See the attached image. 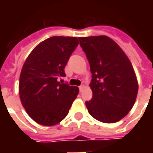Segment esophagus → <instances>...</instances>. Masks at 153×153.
<instances>
[{
    "label": "esophagus",
    "mask_w": 153,
    "mask_h": 153,
    "mask_svg": "<svg viewBox=\"0 0 153 153\" xmlns=\"http://www.w3.org/2000/svg\"><path fill=\"white\" fill-rule=\"evenodd\" d=\"M83 87H84L83 85H81V86H79V91H80V92H81V91H82V90H83Z\"/></svg>",
    "instance_id": "esophagus-1"
}]
</instances>
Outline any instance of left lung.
Here are the masks:
<instances>
[{
    "label": "left lung",
    "mask_w": 153,
    "mask_h": 153,
    "mask_svg": "<svg viewBox=\"0 0 153 153\" xmlns=\"http://www.w3.org/2000/svg\"><path fill=\"white\" fill-rule=\"evenodd\" d=\"M79 39L92 73L93 97L86 102L89 114L104 123L120 121L133 108L137 95V80L130 61L108 36Z\"/></svg>",
    "instance_id": "8db88e82"
}]
</instances>
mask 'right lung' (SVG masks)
Returning <instances> with one entry per match:
<instances>
[{
    "instance_id": "right-lung-1",
    "label": "right lung",
    "mask_w": 153,
    "mask_h": 153,
    "mask_svg": "<svg viewBox=\"0 0 153 153\" xmlns=\"http://www.w3.org/2000/svg\"><path fill=\"white\" fill-rule=\"evenodd\" d=\"M79 44L76 37L53 36L38 44L23 66L19 82L22 105L30 117L51 126L67 117L79 94L77 86L59 82Z\"/></svg>"
}]
</instances>
